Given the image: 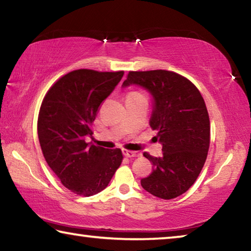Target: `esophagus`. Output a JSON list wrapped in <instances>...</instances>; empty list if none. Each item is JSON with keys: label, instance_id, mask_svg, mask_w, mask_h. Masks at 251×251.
I'll return each instance as SVG.
<instances>
[{"label": "esophagus", "instance_id": "1", "mask_svg": "<svg viewBox=\"0 0 251 251\" xmlns=\"http://www.w3.org/2000/svg\"><path fill=\"white\" fill-rule=\"evenodd\" d=\"M123 155L126 156V157H129V158H133V157H139V156H141V154H139V152H137V151H127V150L123 151Z\"/></svg>", "mask_w": 251, "mask_h": 251}]
</instances>
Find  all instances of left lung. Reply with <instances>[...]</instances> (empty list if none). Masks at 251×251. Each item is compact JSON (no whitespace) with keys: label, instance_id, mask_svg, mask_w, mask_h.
Returning <instances> with one entry per match:
<instances>
[{"label":"left lung","instance_id":"obj_1","mask_svg":"<svg viewBox=\"0 0 251 251\" xmlns=\"http://www.w3.org/2000/svg\"><path fill=\"white\" fill-rule=\"evenodd\" d=\"M137 85L152 97L150 125L163 156H144L152 172L141 185L154 196L173 199L186 193L205 164L210 143V122L201 92L184 76L164 70L129 72L122 86Z\"/></svg>","mask_w":251,"mask_h":251}]
</instances>
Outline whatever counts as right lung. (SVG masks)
<instances>
[{
	"label": "right lung",
	"mask_w": 251,
	"mask_h": 251,
	"mask_svg": "<svg viewBox=\"0 0 251 251\" xmlns=\"http://www.w3.org/2000/svg\"><path fill=\"white\" fill-rule=\"evenodd\" d=\"M124 72L76 70L55 83L42 101L37 134L44 158L66 188L80 196L105 189L121 166L120 148L106 150L85 142L101 101Z\"/></svg>",
	"instance_id": "right-lung-1"
}]
</instances>
